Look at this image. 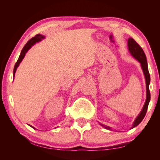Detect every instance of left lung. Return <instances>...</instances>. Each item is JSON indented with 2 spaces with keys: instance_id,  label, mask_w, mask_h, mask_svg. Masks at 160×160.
Wrapping results in <instances>:
<instances>
[{
  "instance_id": "left-lung-1",
  "label": "left lung",
  "mask_w": 160,
  "mask_h": 160,
  "mask_svg": "<svg viewBox=\"0 0 160 160\" xmlns=\"http://www.w3.org/2000/svg\"><path fill=\"white\" fill-rule=\"evenodd\" d=\"M128 49L129 51V52L132 55L135 59H137L141 64V67L142 68L143 74L145 76V79H146V100L143 107L141 111V112L139 113L136 119H135L134 122L133 123L132 127L131 129H132L135 127H136L140 123L142 122V121L144 118L145 115L146 114L148 105L150 101V92L149 89V85L150 83V75L148 71V62L146 55H145V52H143V50L142 48L140 47L138 43L135 42V41L133 39V38H129L128 41ZM103 127H104L105 129L111 130V128L106 126L103 124H101Z\"/></svg>"
}]
</instances>
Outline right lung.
I'll return each instance as SVG.
<instances>
[{"label": "right lung", "mask_w": 160, "mask_h": 160, "mask_svg": "<svg viewBox=\"0 0 160 160\" xmlns=\"http://www.w3.org/2000/svg\"><path fill=\"white\" fill-rule=\"evenodd\" d=\"M42 38H45V36H43V35H40V34H38V35H35V37H32V38H31V39L26 43V45H25V47H23V49H22V51H21V55H20V56H19L17 62L15 63V65H14V70H13V77H14V75H15V72H16L17 67H18L19 64L21 63V62L22 60L23 59V58L25 57V54H26V52L28 51V50L30 49L32 45H35L36 42L41 41L42 39ZM30 126H31V128H32L33 129H35V128H33L32 126H31V125H30Z\"/></svg>", "instance_id": "obj_1"}]
</instances>
